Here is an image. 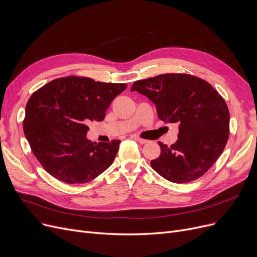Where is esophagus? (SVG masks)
Returning <instances> with one entry per match:
<instances>
[{
	"label": "esophagus",
	"instance_id": "34e87169",
	"mask_svg": "<svg viewBox=\"0 0 257 257\" xmlns=\"http://www.w3.org/2000/svg\"><path fill=\"white\" fill-rule=\"evenodd\" d=\"M136 140H137L140 144H142V145H144V144H147V143H148V141H147V140H144V139H141V138H136Z\"/></svg>",
	"mask_w": 257,
	"mask_h": 257
}]
</instances>
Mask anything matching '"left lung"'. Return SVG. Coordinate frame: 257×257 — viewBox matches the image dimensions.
<instances>
[{"label": "left lung", "instance_id": "left-lung-1", "mask_svg": "<svg viewBox=\"0 0 257 257\" xmlns=\"http://www.w3.org/2000/svg\"><path fill=\"white\" fill-rule=\"evenodd\" d=\"M138 91L156 106L165 123L178 124L177 142H161L160 155L151 167L175 183L204 175L222 154L229 138V110L225 100L205 80L188 74H164L134 82Z\"/></svg>", "mask_w": 257, "mask_h": 257}]
</instances>
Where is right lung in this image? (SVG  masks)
Instances as JSON below:
<instances>
[{
    "instance_id": "right-lung-1",
    "label": "right lung",
    "mask_w": 257,
    "mask_h": 257,
    "mask_svg": "<svg viewBox=\"0 0 257 257\" xmlns=\"http://www.w3.org/2000/svg\"><path fill=\"white\" fill-rule=\"evenodd\" d=\"M124 83H104L86 77L53 80L36 90L26 105L24 133L44 169L56 179L86 183L109 168L120 141L92 143L90 121H101Z\"/></svg>"
}]
</instances>
